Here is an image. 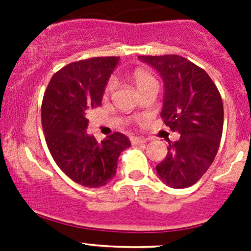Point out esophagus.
Wrapping results in <instances>:
<instances>
[{"mask_svg": "<svg viewBox=\"0 0 251 251\" xmlns=\"http://www.w3.org/2000/svg\"><path fill=\"white\" fill-rule=\"evenodd\" d=\"M146 142V140L144 138H141V137H132L131 138V143L132 144H142Z\"/></svg>", "mask_w": 251, "mask_h": 251, "instance_id": "obj_1", "label": "esophagus"}]
</instances>
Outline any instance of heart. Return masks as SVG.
<instances>
[{
  "mask_svg": "<svg viewBox=\"0 0 251 251\" xmlns=\"http://www.w3.org/2000/svg\"><path fill=\"white\" fill-rule=\"evenodd\" d=\"M132 80L133 82H135L136 87H137L140 91L144 90V88L148 87V86L151 85H158L155 77H154L151 74H149V73L144 72V70H136V72L132 74ZM115 86H116L115 80H114V78H110V80L108 81L107 86H105V95L113 92V91L115 90Z\"/></svg>",
  "mask_w": 251,
  "mask_h": 251,
  "instance_id": "heart-1",
  "label": "heart"
}]
</instances>
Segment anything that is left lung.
I'll return each mask as SVG.
<instances>
[{"label": "left lung", "instance_id": "left-lung-1", "mask_svg": "<svg viewBox=\"0 0 251 251\" xmlns=\"http://www.w3.org/2000/svg\"><path fill=\"white\" fill-rule=\"evenodd\" d=\"M158 70L165 86L160 116L178 141L168 144V154L156 173L168 186L187 188L201 178L219 151L224 128V104L216 85L204 69L176 54L140 55Z\"/></svg>", "mask_w": 251, "mask_h": 251}]
</instances>
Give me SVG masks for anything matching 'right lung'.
<instances>
[{
	"label": "right lung",
	"instance_id": "obj_1",
	"mask_svg": "<svg viewBox=\"0 0 251 251\" xmlns=\"http://www.w3.org/2000/svg\"><path fill=\"white\" fill-rule=\"evenodd\" d=\"M119 57H95L70 63L48 83L41 105V123L48 151L60 170L85 187H102L115 176L118 158L131 146L114 132L98 143L86 133V114L100 107Z\"/></svg>",
	"mask_w": 251,
	"mask_h": 251
}]
</instances>
